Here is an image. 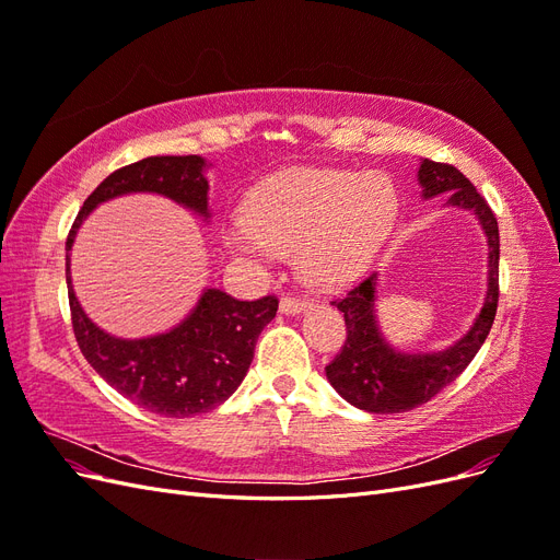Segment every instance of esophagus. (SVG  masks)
I'll return each instance as SVG.
<instances>
[{"mask_svg":"<svg viewBox=\"0 0 560 560\" xmlns=\"http://www.w3.org/2000/svg\"><path fill=\"white\" fill-rule=\"evenodd\" d=\"M311 306H313V303L308 299H299V296H284L280 301V311L284 315H299V313H303V311L311 308Z\"/></svg>","mask_w":560,"mask_h":560,"instance_id":"1","label":"esophagus"}]
</instances>
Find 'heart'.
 <instances>
[{"label":"heart","mask_w":560,"mask_h":560,"mask_svg":"<svg viewBox=\"0 0 560 560\" xmlns=\"http://www.w3.org/2000/svg\"><path fill=\"white\" fill-rule=\"evenodd\" d=\"M397 212V189L385 175L301 167L252 191L245 222L226 231V245L259 261L296 249L299 273L334 290L366 270Z\"/></svg>","instance_id":"obj_1"}]
</instances>
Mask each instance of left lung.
I'll use <instances>...</instances> for the list:
<instances>
[{"label":"left lung","mask_w":560,"mask_h":560,"mask_svg":"<svg viewBox=\"0 0 560 560\" xmlns=\"http://www.w3.org/2000/svg\"><path fill=\"white\" fill-rule=\"evenodd\" d=\"M418 182L422 198L446 194L448 206L471 210L479 217L488 238V290L483 308L469 331L436 352H399L385 341L376 322V273L331 301L346 317L348 338L341 352L327 364V378L346 401L369 413L411 411L442 393L479 352L498 313L500 231L493 210L474 184L448 163L425 159L418 167Z\"/></svg>","instance_id":"1"}]
</instances>
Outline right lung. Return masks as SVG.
I'll return each instance as SVG.
<instances>
[{
	"label": "right lung",
	"mask_w": 560,
	"mask_h": 560,
	"mask_svg": "<svg viewBox=\"0 0 560 560\" xmlns=\"http://www.w3.org/2000/svg\"><path fill=\"white\" fill-rule=\"evenodd\" d=\"M206 165L200 156H149L118 167L83 200L65 245L67 296L83 358L116 393L167 418L208 413L238 389L259 334L278 313V296L238 301L222 290H206L175 329L130 341L103 331L83 313L70 278V249L89 212L116 196L159 194L208 219Z\"/></svg>",
	"instance_id": "obj_1"
}]
</instances>
